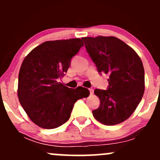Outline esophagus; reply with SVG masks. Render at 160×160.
Masks as SVG:
<instances>
[{
  "label": "esophagus",
  "mask_w": 160,
  "mask_h": 160,
  "mask_svg": "<svg viewBox=\"0 0 160 160\" xmlns=\"http://www.w3.org/2000/svg\"><path fill=\"white\" fill-rule=\"evenodd\" d=\"M89 92H90V95H92L93 92H94V89L90 88V89H89Z\"/></svg>",
  "instance_id": "1"
}]
</instances>
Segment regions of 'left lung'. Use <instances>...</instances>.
Here are the masks:
<instances>
[{
  "instance_id": "left-lung-1",
  "label": "left lung",
  "mask_w": 160,
  "mask_h": 160,
  "mask_svg": "<svg viewBox=\"0 0 160 160\" xmlns=\"http://www.w3.org/2000/svg\"><path fill=\"white\" fill-rule=\"evenodd\" d=\"M86 51L98 73L109 74L107 90L95 89L100 106L92 111L95 120L113 126L127 120L144 92V69L134 49L115 37H86Z\"/></svg>"
}]
</instances>
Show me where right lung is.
<instances>
[{
  "label": "right lung",
  "instance_id": "1",
  "mask_svg": "<svg viewBox=\"0 0 160 160\" xmlns=\"http://www.w3.org/2000/svg\"><path fill=\"white\" fill-rule=\"evenodd\" d=\"M82 46L80 38L46 41L23 60L18 98L31 120L40 127L50 129L62 126L69 120L75 102L89 96L86 88L71 89L58 82Z\"/></svg>",
  "mask_w": 160,
  "mask_h": 160
}]
</instances>
